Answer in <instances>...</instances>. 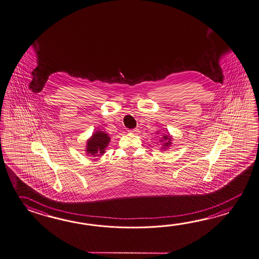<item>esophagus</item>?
Instances as JSON below:
<instances>
[{"label": "esophagus", "instance_id": "1", "mask_svg": "<svg viewBox=\"0 0 259 259\" xmlns=\"http://www.w3.org/2000/svg\"><path fill=\"white\" fill-rule=\"evenodd\" d=\"M129 132H130V133L138 132V129H137V128H135V129H131V130H129Z\"/></svg>", "mask_w": 259, "mask_h": 259}]
</instances>
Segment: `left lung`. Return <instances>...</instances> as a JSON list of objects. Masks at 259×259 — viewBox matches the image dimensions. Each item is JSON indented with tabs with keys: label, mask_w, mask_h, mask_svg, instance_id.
I'll return each instance as SVG.
<instances>
[{
	"label": "left lung",
	"mask_w": 259,
	"mask_h": 259,
	"mask_svg": "<svg viewBox=\"0 0 259 259\" xmlns=\"http://www.w3.org/2000/svg\"><path fill=\"white\" fill-rule=\"evenodd\" d=\"M162 139H163V141L164 140H165V141H167V142L165 143V145H164L165 147H168L169 145H170V141H171V140H170V138H169L168 135L164 136L163 138H162ZM161 142H162V141H161Z\"/></svg>",
	"instance_id": "1"
}]
</instances>
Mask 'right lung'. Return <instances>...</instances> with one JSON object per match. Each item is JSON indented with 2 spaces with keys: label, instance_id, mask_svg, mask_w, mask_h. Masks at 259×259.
<instances>
[{
  "label": "right lung",
  "instance_id": "add662e5",
  "mask_svg": "<svg viewBox=\"0 0 259 259\" xmlns=\"http://www.w3.org/2000/svg\"><path fill=\"white\" fill-rule=\"evenodd\" d=\"M109 142H110V138L108 137V135L103 131H98L88 141V146H87L88 154H90V156L96 157L100 154L104 153L105 148L108 146Z\"/></svg>",
  "mask_w": 259,
  "mask_h": 259
}]
</instances>
